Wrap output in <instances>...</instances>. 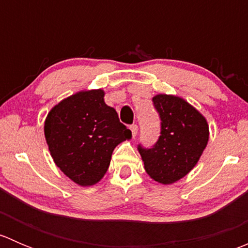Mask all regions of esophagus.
Here are the masks:
<instances>
[{"mask_svg": "<svg viewBox=\"0 0 248 248\" xmlns=\"http://www.w3.org/2000/svg\"><path fill=\"white\" fill-rule=\"evenodd\" d=\"M129 129L132 131V136L136 137L137 133H138V124H131V126H129Z\"/></svg>", "mask_w": 248, "mask_h": 248, "instance_id": "34e87169", "label": "esophagus"}]
</instances>
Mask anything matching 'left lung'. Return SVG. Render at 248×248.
<instances>
[{"instance_id": "obj_1", "label": "left lung", "mask_w": 248, "mask_h": 248, "mask_svg": "<svg viewBox=\"0 0 248 248\" xmlns=\"http://www.w3.org/2000/svg\"><path fill=\"white\" fill-rule=\"evenodd\" d=\"M161 119V136L151 147L138 145L147 174L161 184L177 181L192 170L209 140L206 120L186 101L157 94L152 98Z\"/></svg>"}]
</instances>
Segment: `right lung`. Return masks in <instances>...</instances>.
Segmentation results:
<instances>
[{"mask_svg": "<svg viewBox=\"0 0 248 248\" xmlns=\"http://www.w3.org/2000/svg\"><path fill=\"white\" fill-rule=\"evenodd\" d=\"M44 133L54 162L80 186L104 176L111 154L132 132L116 110L104 103L102 90L78 92L50 110Z\"/></svg>", "mask_w": 248, "mask_h": 248, "instance_id": "right-lung-1", "label": "right lung"}]
</instances>
